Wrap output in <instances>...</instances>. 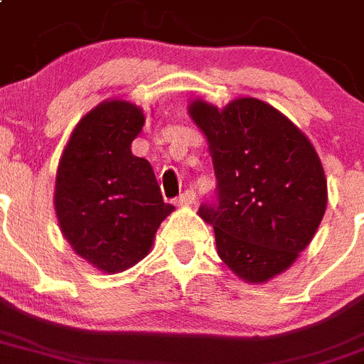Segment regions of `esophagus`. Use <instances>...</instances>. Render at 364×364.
<instances>
[{
    "label": "esophagus",
    "instance_id": "34e87169",
    "mask_svg": "<svg viewBox=\"0 0 364 364\" xmlns=\"http://www.w3.org/2000/svg\"><path fill=\"white\" fill-rule=\"evenodd\" d=\"M196 201V192L194 191H185L178 200H176V205H181V207H186V205H192Z\"/></svg>",
    "mask_w": 364,
    "mask_h": 364
}]
</instances>
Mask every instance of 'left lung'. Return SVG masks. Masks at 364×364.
Wrapping results in <instances>:
<instances>
[{"mask_svg":"<svg viewBox=\"0 0 364 364\" xmlns=\"http://www.w3.org/2000/svg\"><path fill=\"white\" fill-rule=\"evenodd\" d=\"M192 121L207 137L216 201L200 207L214 227L218 255L251 284L291 267L314 240L328 203L314 144L269 104L242 97L218 109L198 99Z\"/></svg>","mask_w":364,"mask_h":364,"instance_id":"left-lung-1","label":"left lung"}]
</instances>
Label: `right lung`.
<instances>
[{"mask_svg":"<svg viewBox=\"0 0 364 364\" xmlns=\"http://www.w3.org/2000/svg\"><path fill=\"white\" fill-rule=\"evenodd\" d=\"M144 113L126 100H104L80 119L60 157L55 210L60 230L78 257L107 274L143 260L164 203L151 164L132 154Z\"/></svg>","mask_w":364,"mask_h":364,"instance_id":"obj_1","label":"right lung"}]
</instances>
